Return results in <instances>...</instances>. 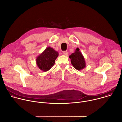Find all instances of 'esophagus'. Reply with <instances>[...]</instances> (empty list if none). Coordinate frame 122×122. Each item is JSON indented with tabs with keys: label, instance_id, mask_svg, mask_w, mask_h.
Listing matches in <instances>:
<instances>
[{
	"label": "esophagus",
	"instance_id": "obj_1",
	"mask_svg": "<svg viewBox=\"0 0 122 122\" xmlns=\"http://www.w3.org/2000/svg\"><path fill=\"white\" fill-rule=\"evenodd\" d=\"M63 54L66 56H68V52L66 51H63Z\"/></svg>",
	"mask_w": 122,
	"mask_h": 122
}]
</instances>
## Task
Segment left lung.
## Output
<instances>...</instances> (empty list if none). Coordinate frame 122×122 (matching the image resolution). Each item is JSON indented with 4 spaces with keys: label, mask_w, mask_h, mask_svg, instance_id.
<instances>
[{
    "label": "left lung",
    "mask_w": 122,
    "mask_h": 122,
    "mask_svg": "<svg viewBox=\"0 0 122 122\" xmlns=\"http://www.w3.org/2000/svg\"><path fill=\"white\" fill-rule=\"evenodd\" d=\"M69 58L71 59V64L77 70L81 71L86 66L84 58L79 48H76L74 53L69 56Z\"/></svg>",
    "instance_id": "8db88e82"
}]
</instances>
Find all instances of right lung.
Segmentation results:
<instances>
[{"label": "right lung", "instance_id": "obj_1", "mask_svg": "<svg viewBox=\"0 0 122 122\" xmlns=\"http://www.w3.org/2000/svg\"><path fill=\"white\" fill-rule=\"evenodd\" d=\"M59 54L53 48L48 47L36 58V64L43 72L48 71L55 64Z\"/></svg>", "mask_w": 122, "mask_h": 122}]
</instances>
